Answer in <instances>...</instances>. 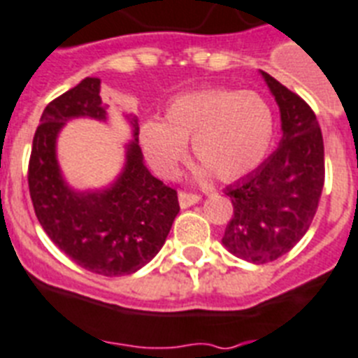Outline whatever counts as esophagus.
Listing matches in <instances>:
<instances>
[{
  "label": "esophagus",
  "mask_w": 358,
  "mask_h": 358,
  "mask_svg": "<svg viewBox=\"0 0 358 358\" xmlns=\"http://www.w3.org/2000/svg\"><path fill=\"white\" fill-rule=\"evenodd\" d=\"M199 201H201V196H197V194L179 192V205H181V208H188V206L196 205V203H199Z\"/></svg>",
  "instance_id": "1"
}]
</instances>
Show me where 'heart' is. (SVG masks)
<instances>
[{"label":"heart","mask_w":358,"mask_h":358,"mask_svg":"<svg viewBox=\"0 0 358 358\" xmlns=\"http://www.w3.org/2000/svg\"><path fill=\"white\" fill-rule=\"evenodd\" d=\"M141 144L159 176L173 177L186 157L188 141L201 159L194 173L238 181L265 161L274 137V113L256 91L203 90L179 94L168 104L164 122L141 124Z\"/></svg>","instance_id":"1"}]
</instances>
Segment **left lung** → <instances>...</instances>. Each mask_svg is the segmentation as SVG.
<instances>
[{
    "mask_svg": "<svg viewBox=\"0 0 358 358\" xmlns=\"http://www.w3.org/2000/svg\"><path fill=\"white\" fill-rule=\"evenodd\" d=\"M280 108L282 141L250 176L225 190L234 215L221 243L250 264H268L303 238L324 188V141L317 115L296 93L262 71Z\"/></svg>",
    "mask_w": 358,
    "mask_h": 358,
    "instance_id": "8db88e82",
    "label": "left lung"
}]
</instances>
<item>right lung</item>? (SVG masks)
I'll return each mask as SVG.
<instances>
[{"label": "right lung", "mask_w": 358, "mask_h": 358, "mask_svg": "<svg viewBox=\"0 0 358 358\" xmlns=\"http://www.w3.org/2000/svg\"><path fill=\"white\" fill-rule=\"evenodd\" d=\"M106 122L100 78H84L43 109L29 161V192L41 229L76 265L102 276L133 274L152 262L179 214L177 192L153 177L138 146L137 117L119 177L100 190H75L62 176L56 141L71 119Z\"/></svg>", "instance_id": "1"}]
</instances>
